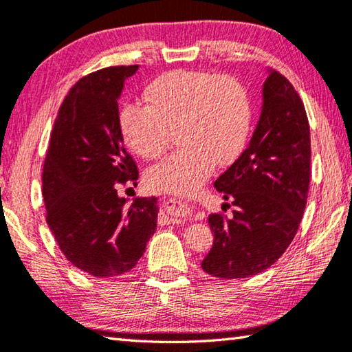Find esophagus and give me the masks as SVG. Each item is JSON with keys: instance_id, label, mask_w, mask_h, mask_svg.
Masks as SVG:
<instances>
[{"instance_id": "obj_1", "label": "esophagus", "mask_w": 352, "mask_h": 352, "mask_svg": "<svg viewBox=\"0 0 352 352\" xmlns=\"http://www.w3.org/2000/svg\"><path fill=\"white\" fill-rule=\"evenodd\" d=\"M163 219L168 223H180L188 219V212L180 201L175 199H166L163 201Z\"/></svg>"}]
</instances>
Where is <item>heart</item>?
<instances>
[{"label": "heart", "mask_w": 352, "mask_h": 352, "mask_svg": "<svg viewBox=\"0 0 352 352\" xmlns=\"http://www.w3.org/2000/svg\"><path fill=\"white\" fill-rule=\"evenodd\" d=\"M144 100L124 104L118 126L130 151L146 160L160 157L177 130L180 147L146 172L157 192L192 194L216 164L234 163L247 144L252 104L236 77L174 69L147 85Z\"/></svg>", "instance_id": "heart-1"}]
</instances>
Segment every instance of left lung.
<instances>
[{
  "label": "left lung",
  "instance_id": "1",
  "mask_svg": "<svg viewBox=\"0 0 352 352\" xmlns=\"http://www.w3.org/2000/svg\"><path fill=\"white\" fill-rule=\"evenodd\" d=\"M262 99L248 147L214 182L234 206L233 217H208L214 243L201 269L216 278H248L275 264L294 241L307 204L311 132L305 104L275 69Z\"/></svg>",
  "mask_w": 352,
  "mask_h": 352
}]
</instances>
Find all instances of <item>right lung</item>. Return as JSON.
Here are the masks:
<instances>
[{
	"label": "right lung",
	"instance_id": "1",
	"mask_svg": "<svg viewBox=\"0 0 352 352\" xmlns=\"http://www.w3.org/2000/svg\"><path fill=\"white\" fill-rule=\"evenodd\" d=\"M138 65L82 77L65 96L43 166L46 222L71 264L96 278L132 270L157 230L155 197L127 199L118 184L138 180L118 126V98Z\"/></svg>",
	"mask_w": 352,
	"mask_h": 352
}]
</instances>
